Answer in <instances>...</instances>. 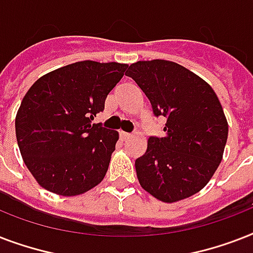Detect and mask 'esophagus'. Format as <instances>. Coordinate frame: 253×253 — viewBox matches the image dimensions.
Segmentation results:
<instances>
[{
	"mask_svg": "<svg viewBox=\"0 0 253 253\" xmlns=\"http://www.w3.org/2000/svg\"><path fill=\"white\" fill-rule=\"evenodd\" d=\"M119 136H121V139H122V140H127V139L131 138V134H128V132H125V131H121V132H119Z\"/></svg>",
	"mask_w": 253,
	"mask_h": 253,
	"instance_id": "1",
	"label": "esophagus"
}]
</instances>
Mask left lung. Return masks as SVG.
I'll return each instance as SVG.
<instances>
[{
    "label": "left lung",
    "mask_w": 253,
    "mask_h": 253,
    "mask_svg": "<svg viewBox=\"0 0 253 253\" xmlns=\"http://www.w3.org/2000/svg\"><path fill=\"white\" fill-rule=\"evenodd\" d=\"M128 77L150 99L155 117H166L164 138L151 136L135 160L144 190L163 202H177L208 184L222 162L228 125L212 87L182 65L138 61Z\"/></svg>",
    "instance_id": "8db88e82"
}]
</instances>
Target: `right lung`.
Wrapping results in <instances>:
<instances>
[{
  "label": "right lung",
  "instance_id": "add662e5",
  "mask_svg": "<svg viewBox=\"0 0 253 253\" xmlns=\"http://www.w3.org/2000/svg\"><path fill=\"white\" fill-rule=\"evenodd\" d=\"M128 65L77 61L38 79L15 117L23 162L38 184L59 196L90 190L103 180L118 132L91 123Z\"/></svg>",
  "mask_w": 253,
  "mask_h": 253
}]
</instances>
